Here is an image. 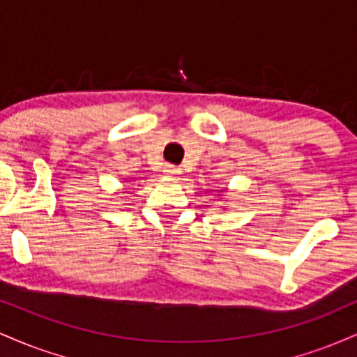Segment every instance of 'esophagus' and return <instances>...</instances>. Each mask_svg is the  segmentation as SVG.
<instances>
[{"mask_svg":"<svg viewBox=\"0 0 357 357\" xmlns=\"http://www.w3.org/2000/svg\"><path fill=\"white\" fill-rule=\"evenodd\" d=\"M162 173H165L166 176H169V178H174V176L181 174V167L173 166V165H166L165 169H162Z\"/></svg>","mask_w":357,"mask_h":357,"instance_id":"esophagus-1","label":"esophagus"}]
</instances>
